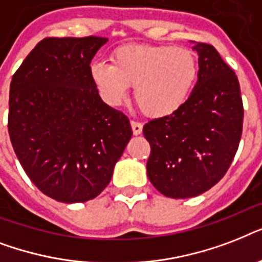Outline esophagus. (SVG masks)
I'll return each instance as SVG.
<instances>
[{"instance_id": "1", "label": "esophagus", "mask_w": 262, "mask_h": 262, "mask_svg": "<svg viewBox=\"0 0 262 262\" xmlns=\"http://www.w3.org/2000/svg\"><path fill=\"white\" fill-rule=\"evenodd\" d=\"M132 125V130H133V135H141V132H143V123L137 122V121H130Z\"/></svg>"}]
</instances>
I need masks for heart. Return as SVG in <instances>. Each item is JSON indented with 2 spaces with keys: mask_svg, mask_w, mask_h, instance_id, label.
<instances>
[{
  "mask_svg": "<svg viewBox=\"0 0 262 262\" xmlns=\"http://www.w3.org/2000/svg\"><path fill=\"white\" fill-rule=\"evenodd\" d=\"M199 58L187 47L125 45L111 53V65L94 62L91 79L111 106L135 87L140 110L152 118L174 114L186 103L199 79Z\"/></svg>",
  "mask_w": 262,
  "mask_h": 262,
  "instance_id": "obj_1",
  "label": "heart"
}]
</instances>
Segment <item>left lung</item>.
Segmentation results:
<instances>
[{
  "instance_id": "1",
  "label": "left lung",
  "mask_w": 262,
  "mask_h": 262,
  "mask_svg": "<svg viewBox=\"0 0 262 262\" xmlns=\"http://www.w3.org/2000/svg\"><path fill=\"white\" fill-rule=\"evenodd\" d=\"M193 50L200 73L186 103L143 127L151 145L148 178L171 199L195 197L215 186L231 166L242 136L236 75L211 45L195 42Z\"/></svg>"
}]
</instances>
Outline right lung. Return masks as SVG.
Masks as SVG:
<instances>
[{"mask_svg":"<svg viewBox=\"0 0 262 262\" xmlns=\"http://www.w3.org/2000/svg\"><path fill=\"white\" fill-rule=\"evenodd\" d=\"M106 42L43 39L10 81L14 154L35 186L61 203L100 194L132 137L126 115L103 102L91 79V61Z\"/></svg>","mask_w":262,"mask_h":262,"instance_id":"right-lung-1","label":"right lung"}]
</instances>
